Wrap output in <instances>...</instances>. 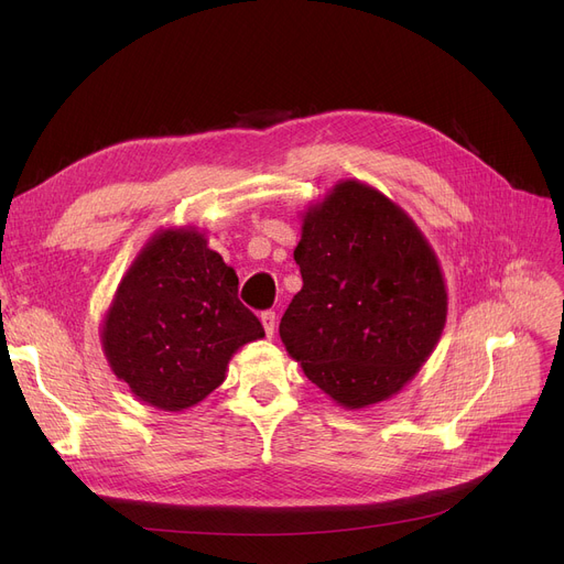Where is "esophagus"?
Instances as JSON below:
<instances>
[{
    "instance_id": "esophagus-1",
    "label": "esophagus",
    "mask_w": 564,
    "mask_h": 564,
    "mask_svg": "<svg viewBox=\"0 0 564 564\" xmlns=\"http://www.w3.org/2000/svg\"><path fill=\"white\" fill-rule=\"evenodd\" d=\"M260 322H262L267 338H272L274 332H276V313H274V311H264V313L260 315Z\"/></svg>"
}]
</instances>
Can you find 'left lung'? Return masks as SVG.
Listing matches in <instances>:
<instances>
[{
	"label": "left lung",
	"mask_w": 564,
	"mask_h": 564,
	"mask_svg": "<svg viewBox=\"0 0 564 564\" xmlns=\"http://www.w3.org/2000/svg\"><path fill=\"white\" fill-rule=\"evenodd\" d=\"M294 260L304 285L279 324L290 357L340 406L395 395L446 327L448 292L425 235L375 187L343 181L308 207Z\"/></svg>",
	"instance_id": "8db88e82"
}]
</instances>
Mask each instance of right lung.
<instances>
[{
    "label": "right lung",
    "mask_w": 564,
    "mask_h": 564,
    "mask_svg": "<svg viewBox=\"0 0 564 564\" xmlns=\"http://www.w3.org/2000/svg\"><path fill=\"white\" fill-rule=\"evenodd\" d=\"M264 336L237 300V274L196 228H166L139 251L102 324L118 379L151 406L183 411L210 395L242 345Z\"/></svg>",
    "instance_id": "add662e5"
}]
</instances>
